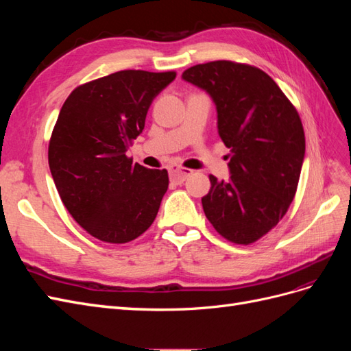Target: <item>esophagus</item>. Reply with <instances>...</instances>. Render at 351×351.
Returning a JSON list of instances; mask_svg holds the SVG:
<instances>
[{
    "label": "esophagus",
    "instance_id": "1",
    "mask_svg": "<svg viewBox=\"0 0 351 351\" xmlns=\"http://www.w3.org/2000/svg\"><path fill=\"white\" fill-rule=\"evenodd\" d=\"M192 173H193L192 169H189V168H182V167L173 165L171 168H169V178H171V182L180 184V183H183L184 180Z\"/></svg>",
    "mask_w": 351,
    "mask_h": 351
}]
</instances>
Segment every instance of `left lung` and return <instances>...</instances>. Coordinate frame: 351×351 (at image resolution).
<instances>
[{
	"label": "left lung",
	"mask_w": 351,
	"mask_h": 351,
	"mask_svg": "<svg viewBox=\"0 0 351 351\" xmlns=\"http://www.w3.org/2000/svg\"><path fill=\"white\" fill-rule=\"evenodd\" d=\"M182 77L215 102L218 133L230 149L231 176H209L205 215L228 241L250 244L278 224L294 199L304 158L299 112L267 73L249 64L210 61Z\"/></svg>",
	"instance_id": "8db88e82"
}]
</instances>
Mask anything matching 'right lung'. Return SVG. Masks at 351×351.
I'll list each match as a JSON object with an SVG mask.
<instances>
[{
  "label": "right lung",
  "mask_w": 351,
  "mask_h": 351,
  "mask_svg": "<svg viewBox=\"0 0 351 351\" xmlns=\"http://www.w3.org/2000/svg\"><path fill=\"white\" fill-rule=\"evenodd\" d=\"M176 71L123 70L80 84L62 104L48 162L62 204L105 243H129L152 226L168 189L167 169L127 156L156 95Z\"/></svg>",
  "instance_id": "obj_1"
}]
</instances>
